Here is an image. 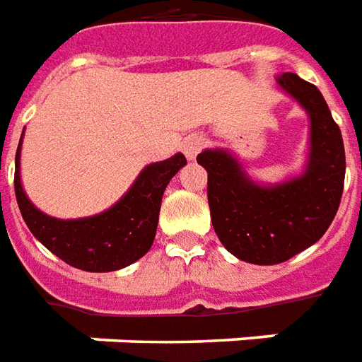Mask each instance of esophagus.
Here are the masks:
<instances>
[{
    "label": "esophagus",
    "mask_w": 362,
    "mask_h": 362,
    "mask_svg": "<svg viewBox=\"0 0 362 362\" xmlns=\"http://www.w3.org/2000/svg\"><path fill=\"white\" fill-rule=\"evenodd\" d=\"M202 148H204V138L199 134H191L189 138L183 140V144H181V150L187 156V160H194L197 158V153L201 152Z\"/></svg>",
    "instance_id": "esophagus-1"
}]
</instances>
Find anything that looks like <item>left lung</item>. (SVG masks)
Returning a JSON list of instances; mask_svg holds the SVG:
<instances>
[{
  "label": "left lung",
  "instance_id": "1",
  "mask_svg": "<svg viewBox=\"0 0 362 362\" xmlns=\"http://www.w3.org/2000/svg\"><path fill=\"white\" fill-rule=\"evenodd\" d=\"M276 86L308 115L302 173L259 183L230 150L212 148L197 156L209 173L210 218L218 240L253 265H276L314 245L335 218L345 181L343 138L324 95L288 71L276 76Z\"/></svg>",
  "mask_w": 362,
  "mask_h": 362
}]
</instances>
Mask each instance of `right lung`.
Masks as SVG:
<instances>
[{
    "mask_svg": "<svg viewBox=\"0 0 362 362\" xmlns=\"http://www.w3.org/2000/svg\"><path fill=\"white\" fill-rule=\"evenodd\" d=\"M23 134L15 153V197L25 224L38 242L68 265L89 273L119 271L144 257L156 238L163 191L187 165L185 156L175 153L146 165L111 209L93 216L62 220L38 210L23 189Z\"/></svg>",
    "mask_w": 362,
    "mask_h": 362,
    "instance_id": "1",
    "label": "right lung"
}]
</instances>
